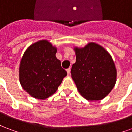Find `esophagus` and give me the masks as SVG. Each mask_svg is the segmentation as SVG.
<instances>
[{
	"label": "esophagus",
	"mask_w": 132,
	"mask_h": 132,
	"mask_svg": "<svg viewBox=\"0 0 132 132\" xmlns=\"http://www.w3.org/2000/svg\"><path fill=\"white\" fill-rule=\"evenodd\" d=\"M66 72L68 73V75H69L70 73V68H68L66 69Z\"/></svg>",
	"instance_id": "esophagus-1"
}]
</instances>
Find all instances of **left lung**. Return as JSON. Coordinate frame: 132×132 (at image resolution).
I'll list each match as a JSON object with an SVG mask.
<instances>
[{
    "label": "left lung",
    "mask_w": 132,
    "mask_h": 132,
    "mask_svg": "<svg viewBox=\"0 0 132 132\" xmlns=\"http://www.w3.org/2000/svg\"><path fill=\"white\" fill-rule=\"evenodd\" d=\"M74 51L76 62L71 75L79 92L87 100L104 98L117 81V68L110 54L95 42L74 47Z\"/></svg>",
    "instance_id": "1"
}]
</instances>
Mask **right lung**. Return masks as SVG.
<instances>
[{
	"label": "right lung",
	"mask_w": 132,
	"mask_h": 132,
	"mask_svg": "<svg viewBox=\"0 0 132 132\" xmlns=\"http://www.w3.org/2000/svg\"><path fill=\"white\" fill-rule=\"evenodd\" d=\"M57 48L46 40H39L24 53L19 67L22 87L32 97L46 99L57 90L67 72L56 57Z\"/></svg>",
	"instance_id": "obj_1"
}]
</instances>
